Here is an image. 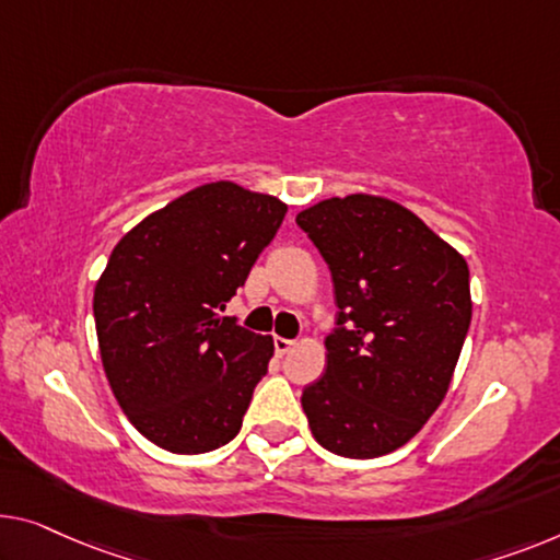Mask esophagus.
<instances>
[{
	"label": "esophagus",
	"instance_id": "1",
	"mask_svg": "<svg viewBox=\"0 0 560 560\" xmlns=\"http://www.w3.org/2000/svg\"><path fill=\"white\" fill-rule=\"evenodd\" d=\"M291 349H294V341L283 339V337H273V352H277V357H283L287 352H291Z\"/></svg>",
	"mask_w": 560,
	"mask_h": 560
}]
</instances>
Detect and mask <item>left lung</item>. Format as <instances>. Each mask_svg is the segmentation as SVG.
I'll use <instances>...</instances> for the list:
<instances>
[{
  "mask_svg": "<svg viewBox=\"0 0 560 560\" xmlns=\"http://www.w3.org/2000/svg\"><path fill=\"white\" fill-rule=\"evenodd\" d=\"M296 223L329 264L337 329L302 407L322 447L370 460L410 442L447 395L470 329V271L395 200L327 198Z\"/></svg>",
  "mask_w": 560,
  "mask_h": 560,
  "instance_id": "left-lung-1",
  "label": "left lung"
}]
</instances>
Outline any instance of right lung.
Returning a JSON list of instances; mask_svg holds the SVG:
<instances>
[{"instance_id": "obj_1", "label": "right lung", "mask_w": 560, "mask_h": 560, "mask_svg": "<svg viewBox=\"0 0 560 560\" xmlns=\"http://www.w3.org/2000/svg\"><path fill=\"white\" fill-rule=\"evenodd\" d=\"M287 203L215 180L130 229L95 283L105 377L153 445L200 455L238 435L273 339L221 316Z\"/></svg>"}]
</instances>
